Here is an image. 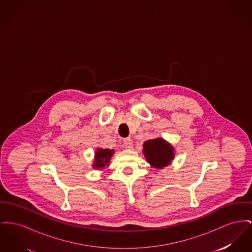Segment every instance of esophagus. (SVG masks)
<instances>
[{
  "mask_svg": "<svg viewBox=\"0 0 252 252\" xmlns=\"http://www.w3.org/2000/svg\"><path fill=\"white\" fill-rule=\"evenodd\" d=\"M124 146H125V148H132V147H133V142H132V140H131L130 138H126V139L124 140Z\"/></svg>",
  "mask_w": 252,
  "mask_h": 252,
  "instance_id": "34e87169",
  "label": "esophagus"
}]
</instances>
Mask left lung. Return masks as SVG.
Segmentation results:
<instances>
[{
	"mask_svg": "<svg viewBox=\"0 0 252 252\" xmlns=\"http://www.w3.org/2000/svg\"><path fill=\"white\" fill-rule=\"evenodd\" d=\"M143 148L148 163L154 167H164L173 159V148L166 144L163 139L147 141Z\"/></svg>",
	"mask_w": 252,
	"mask_h": 252,
	"instance_id": "8db88e82",
	"label": "left lung"
}]
</instances>
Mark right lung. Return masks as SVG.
Instances as JSON below:
<instances>
[{"instance_id":"obj_1","label":"right lung","mask_w":252,"mask_h":252,"mask_svg":"<svg viewBox=\"0 0 252 252\" xmlns=\"http://www.w3.org/2000/svg\"><path fill=\"white\" fill-rule=\"evenodd\" d=\"M113 152H114V150H112V149H102V148L98 149L96 152L94 167L101 168V167H104L105 165H107L109 160H110V157L113 155Z\"/></svg>"}]
</instances>
